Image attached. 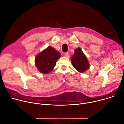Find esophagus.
I'll use <instances>...</instances> for the list:
<instances>
[{
	"instance_id": "1",
	"label": "esophagus",
	"mask_w": 124,
	"mask_h": 124,
	"mask_svg": "<svg viewBox=\"0 0 124 124\" xmlns=\"http://www.w3.org/2000/svg\"><path fill=\"white\" fill-rule=\"evenodd\" d=\"M64 55H65V56L66 57H67V58H69V57H70V55H69V54H68V53H67V52L65 53Z\"/></svg>"
}]
</instances>
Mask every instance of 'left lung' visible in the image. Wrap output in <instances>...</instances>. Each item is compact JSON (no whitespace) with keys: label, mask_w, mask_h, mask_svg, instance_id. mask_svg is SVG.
<instances>
[{"label":"left lung","mask_w":124,"mask_h":124,"mask_svg":"<svg viewBox=\"0 0 124 124\" xmlns=\"http://www.w3.org/2000/svg\"><path fill=\"white\" fill-rule=\"evenodd\" d=\"M72 63L78 72L83 73L90 67L86 56L80 47L75 49V54L71 57Z\"/></svg>","instance_id":"left-lung-1"}]
</instances>
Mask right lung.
I'll use <instances>...</instances> for the list:
<instances>
[{
  "label": "right lung",
  "mask_w": 124,
  "mask_h": 124,
  "mask_svg": "<svg viewBox=\"0 0 124 124\" xmlns=\"http://www.w3.org/2000/svg\"><path fill=\"white\" fill-rule=\"evenodd\" d=\"M60 56L61 54L58 51L49 46L35 57V65L40 72L48 74L52 71Z\"/></svg>",
  "instance_id": "right-lung-1"
}]
</instances>
